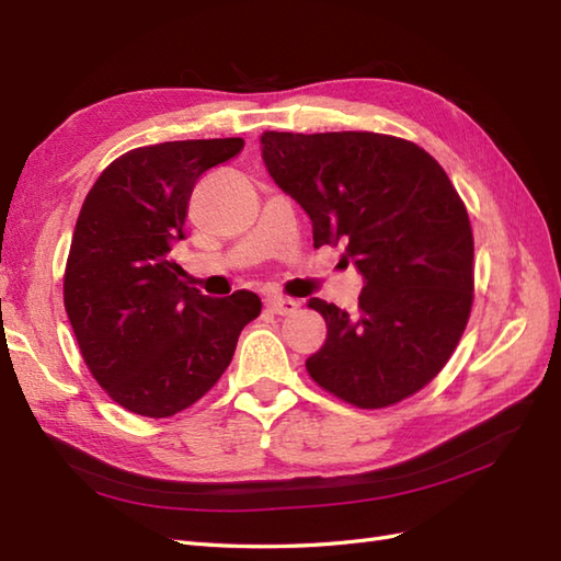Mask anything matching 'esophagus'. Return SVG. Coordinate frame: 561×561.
<instances>
[{"label": "esophagus", "instance_id": "esophagus-1", "mask_svg": "<svg viewBox=\"0 0 561 561\" xmlns=\"http://www.w3.org/2000/svg\"><path fill=\"white\" fill-rule=\"evenodd\" d=\"M265 308L270 313H277V316H291L296 308H299V304H296L294 299H279V296H274V299H267L265 301Z\"/></svg>", "mask_w": 561, "mask_h": 561}]
</instances>
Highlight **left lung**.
Instances as JSON below:
<instances>
[{
  "mask_svg": "<svg viewBox=\"0 0 561 561\" xmlns=\"http://www.w3.org/2000/svg\"><path fill=\"white\" fill-rule=\"evenodd\" d=\"M272 181L344 245L364 277L359 311L311 299L328 337L306 368L362 410L414 396L458 347L472 308V229L456 187L414 141L376 133H262Z\"/></svg>",
  "mask_w": 561,
  "mask_h": 561,
  "instance_id": "obj_1",
  "label": "left lung"
}]
</instances>
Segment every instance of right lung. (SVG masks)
<instances>
[{"mask_svg":"<svg viewBox=\"0 0 561 561\" xmlns=\"http://www.w3.org/2000/svg\"><path fill=\"white\" fill-rule=\"evenodd\" d=\"M241 149V137L139 147L115 159L83 199L65 308L89 371L129 412L161 420L197 402L260 316L253 291L211 299L187 287L171 257L197 178Z\"/></svg>","mask_w":561,"mask_h":561,"instance_id":"right-lung-1","label":"right lung"}]
</instances>
